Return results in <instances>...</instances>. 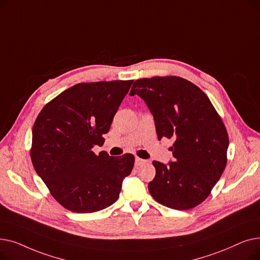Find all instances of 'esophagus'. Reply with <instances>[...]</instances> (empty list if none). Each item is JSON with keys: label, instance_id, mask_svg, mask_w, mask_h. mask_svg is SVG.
I'll use <instances>...</instances> for the list:
<instances>
[{"label": "esophagus", "instance_id": "obj_1", "mask_svg": "<svg viewBox=\"0 0 260 260\" xmlns=\"http://www.w3.org/2000/svg\"><path fill=\"white\" fill-rule=\"evenodd\" d=\"M145 162L146 161L144 159H141L139 157H136V159H135V166L136 167H139V166H142L143 163H145Z\"/></svg>", "mask_w": 260, "mask_h": 260}]
</instances>
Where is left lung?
Here are the masks:
<instances>
[{
    "label": "left lung",
    "instance_id": "1",
    "mask_svg": "<svg viewBox=\"0 0 260 260\" xmlns=\"http://www.w3.org/2000/svg\"><path fill=\"white\" fill-rule=\"evenodd\" d=\"M138 94L154 117L158 139L175 140L167 165L153 161L156 176L148 190L159 203L188 210L206 199L226 166L229 137L208 95L179 77L135 81Z\"/></svg>",
    "mask_w": 260,
    "mask_h": 260
}]
</instances>
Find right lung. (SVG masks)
<instances>
[{
  "instance_id": "obj_1",
  "label": "right lung",
  "mask_w": 260,
  "mask_h": 260,
  "mask_svg": "<svg viewBox=\"0 0 260 260\" xmlns=\"http://www.w3.org/2000/svg\"><path fill=\"white\" fill-rule=\"evenodd\" d=\"M133 80L80 83L61 92L40 112L32 128L34 168L61 206L75 213L101 211L117 201L135 157L97 156L102 135Z\"/></svg>"
}]
</instances>
